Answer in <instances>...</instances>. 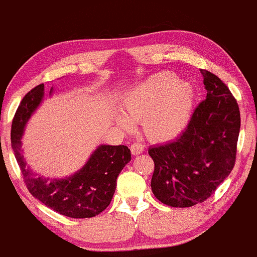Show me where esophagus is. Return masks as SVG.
<instances>
[{"label":"esophagus","instance_id":"1","mask_svg":"<svg viewBox=\"0 0 257 257\" xmlns=\"http://www.w3.org/2000/svg\"><path fill=\"white\" fill-rule=\"evenodd\" d=\"M144 151V147L142 144L139 143H136V144H132L131 145V153L132 155H139L142 154Z\"/></svg>","mask_w":257,"mask_h":257}]
</instances>
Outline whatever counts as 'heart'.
Listing matches in <instances>:
<instances>
[{
	"instance_id": "1",
	"label": "heart",
	"mask_w": 257,
	"mask_h": 257,
	"mask_svg": "<svg viewBox=\"0 0 257 257\" xmlns=\"http://www.w3.org/2000/svg\"><path fill=\"white\" fill-rule=\"evenodd\" d=\"M194 103V89L172 72H160L135 85L122 96L123 114L115 122L123 131H132L142 121L143 131L153 142L162 143L179 137L186 128Z\"/></svg>"
}]
</instances>
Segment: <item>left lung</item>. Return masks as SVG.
<instances>
[{
	"instance_id": "left-lung-1",
	"label": "left lung",
	"mask_w": 257,
	"mask_h": 257,
	"mask_svg": "<svg viewBox=\"0 0 257 257\" xmlns=\"http://www.w3.org/2000/svg\"><path fill=\"white\" fill-rule=\"evenodd\" d=\"M206 100L175 141L149 149L154 195L172 207H191L213 194L235 166L240 128L238 104L216 75L200 70Z\"/></svg>"
}]
</instances>
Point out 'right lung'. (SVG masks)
<instances>
[{
  "label": "right lung",
  "instance_id": "1",
  "mask_svg": "<svg viewBox=\"0 0 257 257\" xmlns=\"http://www.w3.org/2000/svg\"><path fill=\"white\" fill-rule=\"evenodd\" d=\"M53 93L51 88L50 95ZM44 97V84L25 95L12 123L11 141L25 183L34 198L70 218L97 216L110 204L116 188V177L131 161V151L125 145H99L80 170L63 179L44 177L28 166L22 150L26 123Z\"/></svg>",
  "mask_w": 257,
  "mask_h": 257
}]
</instances>
